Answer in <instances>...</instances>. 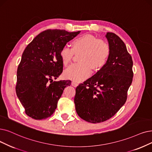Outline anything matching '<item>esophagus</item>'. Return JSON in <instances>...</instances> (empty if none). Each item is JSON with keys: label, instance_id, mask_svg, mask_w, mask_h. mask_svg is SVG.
I'll list each match as a JSON object with an SVG mask.
<instances>
[{"label": "esophagus", "instance_id": "esophagus-1", "mask_svg": "<svg viewBox=\"0 0 152 152\" xmlns=\"http://www.w3.org/2000/svg\"><path fill=\"white\" fill-rule=\"evenodd\" d=\"M78 83L77 82H72V86L75 87H77V86H78Z\"/></svg>", "mask_w": 152, "mask_h": 152}]
</instances>
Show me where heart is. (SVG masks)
I'll list each match as a JSON object with an SVG mask.
<instances>
[{"label":"heart","instance_id":"1","mask_svg":"<svg viewBox=\"0 0 152 152\" xmlns=\"http://www.w3.org/2000/svg\"><path fill=\"white\" fill-rule=\"evenodd\" d=\"M110 46L104 40L95 36L86 35L78 37L72 42V48L63 47L60 51V57L64 65H67L74 54L80 53L79 62L71 65L64 72V77L68 79L81 82L87 78L94 70L105 65L110 55Z\"/></svg>","mask_w":152,"mask_h":152}]
</instances>
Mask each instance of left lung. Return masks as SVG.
Segmentation results:
<instances>
[{
  "label": "left lung",
  "mask_w": 152,
  "mask_h": 152,
  "mask_svg": "<svg viewBox=\"0 0 152 152\" xmlns=\"http://www.w3.org/2000/svg\"><path fill=\"white\" fill-rule=\"evenodd\" d=\"M106 37L111 50L107 64L75 90L78 115L94 124L110 119L125 104L133 77L132 58L124 42L112 32Z\"/></svg>",
  "instance_id": "left-lung-1"
}]
</instances>
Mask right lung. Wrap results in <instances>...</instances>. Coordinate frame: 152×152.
I'll return each instance as SVG.
<instances>
[{"mask_svg":"<svg viewBox=\"0 0 152 152\" xmlns=\"http://www.w3.org/2000/svg\"><path fill=\"white\" fill-rule=\"evenodd\" d=\"M80 32L48 29L25 48L17 68L15 90L28 117L45 119L55 112L64 88L71 84L70 80L53 81L63 71L60 51Z\"/></svg>","mask_w":152,"mask_h":152,"instance_id":"obj_1","label":"right lung"}]
</instances>
